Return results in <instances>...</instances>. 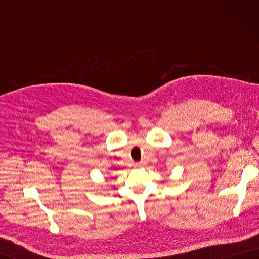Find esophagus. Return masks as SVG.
<instances>
[{"mask_svg":"<svg viewBox=\"0 0 259 259\" xmlns=\"http://www.w3.org/2000/svg\"><path fill=\"white\" fill-rule=\"evenodd\" d=\"M145 164H146V162H144V161L137 162L136 163V168H142V167H145Z\"/></svg>","mask_w":259,"mask_h":259,"instance_id":"34e87169","label":"esophagus"}]
</instances>
